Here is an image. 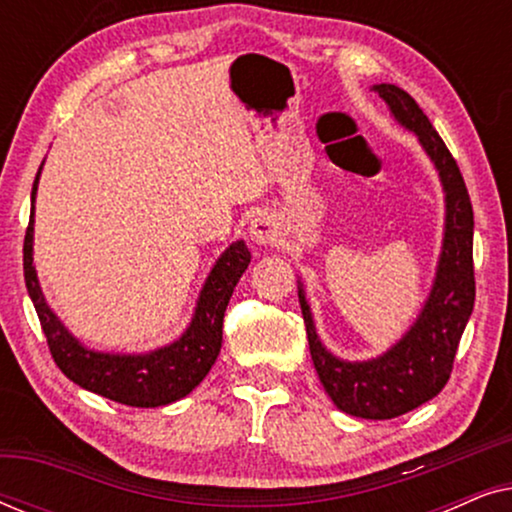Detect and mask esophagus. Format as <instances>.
Masks as SVG:
<instances>
[{
    "label": "esophagus",
    "instance_id": "34e87169",
    "mask_svg": "<svg viewBox=\"0 0 512 512\" xmlns=\"http://www.w3.org/2000/svg\"><path fill=\"white\" fill-rule=\"evenodd\" d=\"M249 235L256 244H275L279 240V230H277L275 219H272L270 214H258L256 219L251 221Z\"/></svg>",
    "mask_w": 512,
    "mask_h": 512
}]
</instances>
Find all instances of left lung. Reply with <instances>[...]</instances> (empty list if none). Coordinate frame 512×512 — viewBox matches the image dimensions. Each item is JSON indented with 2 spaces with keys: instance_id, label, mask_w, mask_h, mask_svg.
Segmentation results:
<instances>
[{
  "instance_id": "obj_1",
  "label": "left lung",
  "mask_w": 512,
  "mask_h": 512,
  "mask_svg": "<svg viewBox=\"0 0 512 512\" xmlns=\"http://www.w3.org/2000/svg\"><path fill=\"white\" fill-rule=\"evenodd\" d=\"M375 90L389 104L396 121L419 137L445 188V240L431 296L398 345L380 359L363 363L340 361L328 352L314 331L303 289L298 298L314 368L331 401L347 415L394 419L431 401L450 380L454 354L475 303L473 207L457 160L419 104L391 83H380Z\"/></svg>"
}]
</instances>
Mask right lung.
Returning a JSON list of instances; mask_svg holds the SVG:
<instances>
[{
  "label": "right lung",
  "instance_id": "obj_1",
  "mask_svg": "<svg viewBox=\"0 0 512 512\" xmlns=\"http://www.w3.org/2000/svg\"><path fill=\"white\" fill-rule=\"evenodd\" d=\"M41 170V167H39ZM37 179L32 186V212L30 226L25 230L23 242V272L27 293L44 328L48 349L62 373L79 387L100 394L109 401L132 405V408H158L179 401L205 380L209 368L214 366L221 352L223 340V314L233 296L235 284L247 270L251 254L242 240L230 244L209 272L205 289L200 293L195 317L186 333L177 342L151 354H102L86 349L72 333L60 324L58 317L46 305L44 293L39 289L37 270L32 265V223H34V195Z\"/></svg>",
  "mask_w": 512,
  "mask_h": 512
}]
</instances>
